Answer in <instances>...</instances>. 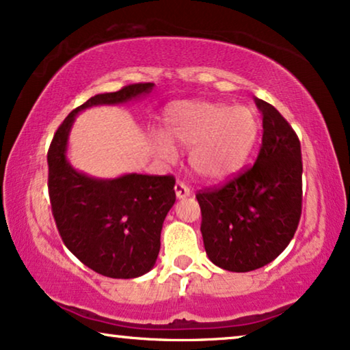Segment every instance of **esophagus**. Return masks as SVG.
Segmentation results:
<instances>
[{
  "mask_svg": "<svg viewBox=\"0 0 350 350\" xmlns=\"http://www.w3.org/2000/svg\"><path fill=\"white\" fill-rule=\"evenodd\" d=\"M175 194H176V198H178V199H186V198H189L191 189L185 183H181V181H176V183H175Z\"/></svg>",
  "mask_w": 350,
  "mask_h": 350,
  "instance_id": "obj_1",
  "label": "esophagus"
}]
</instances>
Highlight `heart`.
Returning <instances> with one entry per match:
<instances>
[{
	"label": "heart",
	"instance_id": "heart-1",
	"mask_svg": "<svg viewBox=\"0 0 350 350\" xmlns=\"http://www.w3.org/2000/svg\"><path fill=\"white\" fill-rule=\"evenodd\" d=\"M258 127L255 111L243 105L181 102L165 114L169 137L152 133L151 145L167 161L176 156L174 143L191 148L189 164L194 174L204 180H221L247 161Z\"/></svg>",
	"mask_w": 350,
	"mask_h": 350
}]
</instances>
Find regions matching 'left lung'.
<instances>
[{
  "label": "left lung",
  "mask_w": 350,
  "mask_h": 350,
  "mask_svg": "<svg viewBox=\"0 0 350 350\" xmlns=\"http://www.w3.org/2000/svg\"><path fill=\"white\" fill-rule=\"evenodd\" d=\"M255 103L262 114L256 162L226 185L196 194L207 256L231 272L275 260L295 236L303 204L298 135L272 105L261 98Z\"/></svg>",
  "instance_id": "8db88e82"
}]
</instances>
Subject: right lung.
<instances>
[{
    "mask_svg": "<svg viewBox=\"0 0 350 350\" xmlns=\"http://www.w3.org/2000/svg\"><path fill=\"white\" fill-rule=\"evenodd\" d=\"M152 88V83L131 84L90 97L65 118L47 151V186L62 241L83 265L111 279H135L156 265L162 223L175 204V180L142 174L94 178L66 159L68 137L83 109L127 103Z\"/></svg>",
    "mask_w": 350,
    "mask_h": 350,
    "instance_id": "obj_1",
    "label": "right lung"
}]
</instances>
